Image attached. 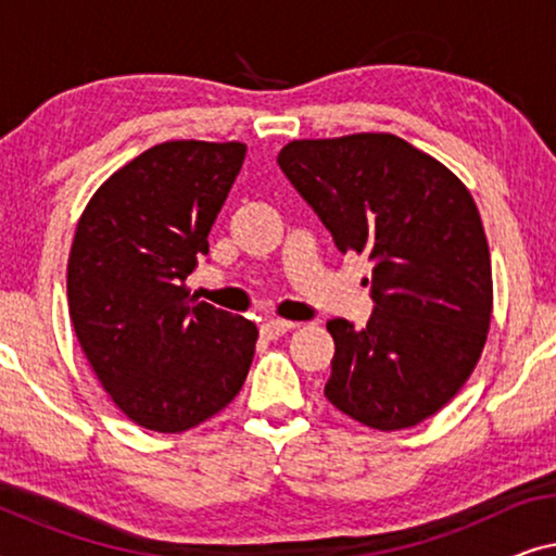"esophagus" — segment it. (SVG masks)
I'll list each match as a JSON object with an SVG mask.
<instances>
[{
  "mask_svg": "<svg viewBox=\"0 0 556 556\" xmlns=\"http://www.w3.org/2000/svg\"><path fill=\"white\" fill-rule=\"evenodd\" d=\"M291 329H295V324L280 321V318H270V321H265L261 326V337L263 339H278V337H283V333H288Z\"/></svg>",
  "mask_w": 556,
  "mask_h": 556,
  "instance_id": "1",
  "label": "esophagus"
}]
</instances>
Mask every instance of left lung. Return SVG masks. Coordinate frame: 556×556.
Segmentation results:
<instances>
[{
  "instance_id": "8db88e82",
  "label": "left lung",
  "mask_w": 556,
  "mask_h": 556,
  "mask_svg": "<svg viewBox=\"0 0 556 556\" xmlns=\"http://www.w3.org/2000/svg\"><path fill=\"white\" fill-rule=\"evenodd\" d=\"M278 164L341 253L375 265L367 326L326 324L337 346L326 400L367 428H415L460 392L491 326V253L473 197L394 134L291 141Z\"/></svg>"
}]
</instances>
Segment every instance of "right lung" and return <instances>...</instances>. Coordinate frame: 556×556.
<instances>
[{"label": "right lung", "instance_id": "1", "mask_svg": "<svg viewBox=\"0 0 556 556\" xmlns=\"http://www.w3.org/2000/svg\"><path fill=\"white\" fill-rule=\"evenodd\" d=\"M240 141H164L98 187L67 257V308L98 382L128 420L185 432L225 409L255 354L253 321L185 280L245 162Z\"/></svg>", "mask_w": 556, "mask_h": 556}]
</instances>
